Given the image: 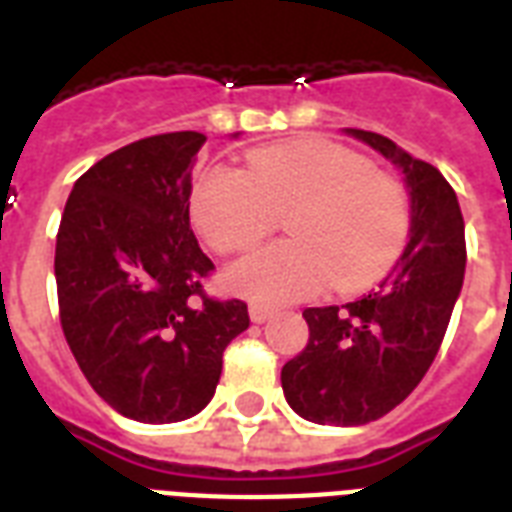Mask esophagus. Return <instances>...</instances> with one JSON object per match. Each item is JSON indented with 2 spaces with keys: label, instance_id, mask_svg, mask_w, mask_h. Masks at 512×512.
I'll use <instances>...</instances> for the list:
<instances>
[{
  "label": "esophagus",
  "instance_id": "obj_1",
  "mask_svg": "<svg viewBox=\"0 0 512 512\" xmlns=\"http://www.w3.org/2000/svg\"><path fill=\"white\" fill-rule=\"evenodd\" d=\"M249 319H252V324H265V321L273 319V311L260 303H252L249 305Z\"/></svg>",
  "mask_w": 512,
  "mask_h": 512
}]
</instances>
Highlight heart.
<instances>
[{
	"label": "heart",
	"instance_id": "heart-1",
	"mask_svg": "<svg viewBox=\"0 0 512 512\" xmlns=\"http://www.w3.org/2000/svg\"><path fill=\"white\" fill-rule=\"evenodd\" d=\"M292 215V241L249 252L223 273L233 295L284 305L372 287L398 263L412 209L404 185L380 175L364 154L332 140H295L257 148L244 170L209 167L193 183L191 215L215 252L255 247Z\"/></svg>",
	"mask_w": 512,
	"mask_h": 512
}]
</instances>
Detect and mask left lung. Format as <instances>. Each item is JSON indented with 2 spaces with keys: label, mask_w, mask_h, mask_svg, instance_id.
I'll use <instances>...</instances> for the list:
<instances>
[{
  "label": "left lung",
  "mask_w": 512,
  "mask_h": 512,
  "mask_svg": "<svg viewBox=\"0 0 512 512\" xmlns=\"http://www.w3.org/2000/svg\"><path fill=\"white\" fill-rule=\"evenodd\" d=\"M404 175L412 225L380 289L305 308L308 345L281 369L287 404L316 425H366L396 409L433 364L465 279L460 201L433 164L377 132L345 130Z\"/></svg>",
  "instance_id": "left-lung-1"
}]
</instances>
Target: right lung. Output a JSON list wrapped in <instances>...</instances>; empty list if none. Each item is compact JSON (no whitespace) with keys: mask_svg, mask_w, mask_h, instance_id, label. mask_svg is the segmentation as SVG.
Segmentation results:
<instances>
[{"mask_svg":"<svg viewBox=\"0 0 512 512\" xmlns=\"http://www.w3.org/2000/svg\"><path fill=\"white\" fill-rule=\"evenodd\" d=\"M204 143L185 130L119 148L76 180L60 217L55 281L68 348L111 409L148 425L199 414L223 350L249 327L247 303L201 289L215 265L188 207Z\"/></svg>","mask_w":512,"mask_h":512,"instance_id":"add662e5","label":"right lung"}]
</instances>
